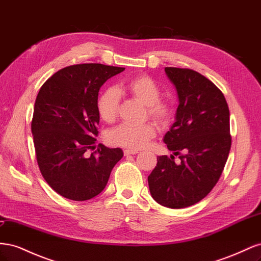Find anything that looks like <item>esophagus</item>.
Returning <instances> with one entry per match:
<instances>
[{
  "label": "esophagus",
  "mask_w": 261,
  "mask_h": 261,
  "mask_svg": "<svg viewBox=\"0 0 261 261\" xmlns=\"http://www.w3.org/2000/svg\"><path fill=\"white\" fill-rule=\"evenodd\" d=\"M136 153H138V150H136V149H126V150H124V154L125 155L136 154Z\"/></svg>",
  "instance_id": "obj_1"
}]
</instances>
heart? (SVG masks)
Here are the masks:
<instances>
[{
	"label": "heart",
	"mask_w": 261,
	"mask_h": 261,
	"mask_svg": "<svg viewBox=\"0 0 261 261\" xmlns=\"http://www.w3.org/2000/svg\"><path fill=\"white\" fill-rule=\"evenodd\" d=\"M124 89L133 98L146 106L147 115L161 127H167L173 117V110L167 102L160 99L161 89L151 77L140 75L132 78L124 85ZM98 113L102 120L112 123L120 110V94L114 89H107L100 94L97 102ZM155 136V127L152 123L140 125L121 124L110 130L108 140L110 144L129 149H140L148 145Z\"/></svg>",
	"instance_id": "obj_1"
}]
</instances>
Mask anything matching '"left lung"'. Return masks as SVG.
<instances>
[{
	"label": "left lung",
	"instance_id": "obj_1",
	"mask_svg": "<svg viewBox=\"0 0 261 261\" xmlns=\"http://www.w3.org/2000/svg\"><path fill=\"white\" fill-rule=\"evenodd\" d=\"M179 105L175 122L163 141L174 155L156 158L148 176L152 198L161 206L180 209L203 199L222 174L231 149L230 111L218 87L189 68L165 67Z\"/></svg>",
	"mask_w": 261,
	"mask_h": 261
}]
</instances>
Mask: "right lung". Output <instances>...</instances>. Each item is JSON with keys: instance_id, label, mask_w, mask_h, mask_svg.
<instances>
[{"instance_id": "right-lung-1", "label": "right lung", "mask_w": 261, "mask_h": 261, "mask_svg": "<svg viewBox=\"0 0 261 261\" xmlns=\"http://www.w3.org/2000/svg\"><path fill=\"white\" fill-rule=\"evenodd\" d=\"M124 67L77 64L60 69L37 96L31 133L37 162L46 183L59 195L75 201L88 200L103 191L121 148L98 145L101 86Z\"/></svg>"}]
</instances>
